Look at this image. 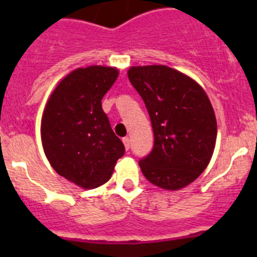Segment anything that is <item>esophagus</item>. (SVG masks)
Returning <instances> with one entry per match:
<instances>
[{
    "label": "esophagus",
    "mask_w": 257,
    "mask_h": 257,
    "mask_svg": "<svg viewBox=\"0 0 257 257\" xmlns=\"http://www.w3.org/2000/svg\"><path fill=\"white\" fill-rule=\"evenodd\" d=\"M123 143H124V147H125L126 150H128L129 148H131V143H129V138H128V137L123 138Z\"/></svg>",
    "instance_id": "1"
}]
</instances>
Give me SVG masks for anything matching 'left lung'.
Returning a JSON list of instances; mask_svg holds the SVG:
<instances>
[{
  "label": "left lung",
  "mask_w": 257,
  "mask_h": 257,
  "mask_svg": "<svg viewBox=\"0 0 257 257\" xmlns=\"http://www.w3.org/2000/svg\"><path fill=\"white\" fill-rule=\"evenodd\" d=\"M128 78L143 98L154 133L152 153L139 162L142 173L158 188L180 190L200 177L214 153L217 124L208 94L164 64L133 66Z\"/></svg>",
  "instance_id": "8db88e82"
}]
</instances>
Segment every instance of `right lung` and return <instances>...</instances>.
Instances as JSON below:
<instances>
[{
	"label": "right lung",
	"instance_id": "obj_1",
	"mask_svg": "<svg viewBox=\"0 0 257 257\" xmlns=\"http://www.w3.org/2000/svg\"><path fill=\"white\" fill-rule=\"evenodd\" d=\"M118 76L115 67L77 68L59 80L46 103L41 120L45 154L61 177L79 188L107 183L124 154L102 109L103 97Z\"/></svg>",
	"mask_w": 257,
	"mask_h": 257
}]
</instances>
